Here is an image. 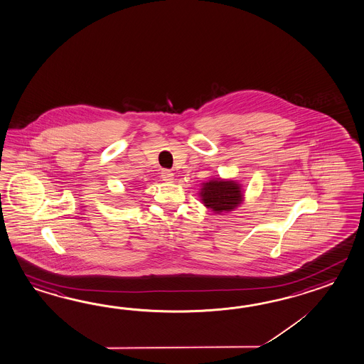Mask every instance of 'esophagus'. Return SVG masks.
I'll return each mask as SVG.
<instances>
[{"label":"esophagus","mask_w":364,"mask_h":364,"mask_svg":"<svg viewBox=\"0 0 364 364\" xmlns=\"http://www.w3.org/2000/svg\"><path fill=\"white\" fill-rule=\"evenodd\" d=\"M173 172L170 170H163L162 171V178L164 181H167V183H172V180H173Z\"/></svg>","instance_id":"esophagus-1"}]
</instances>
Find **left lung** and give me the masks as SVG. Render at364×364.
<instances>
[{
  "mask_svg": "<svg viewBox=\"0 0 364 364\" xmlns=\"http://www.w3.org/2000/svg\"><path fill=\"white\" fill-rule=\"evenodd\" d=\"M198 194L202 203L215 214L235 210L244 202L242 184L228 178H211L202 183Z\"/></svg>",
  "mask_w": 364,
  "mask_h": 364,
  "instance_id": "1",
  "label": "left lung"
}]
</instances>
